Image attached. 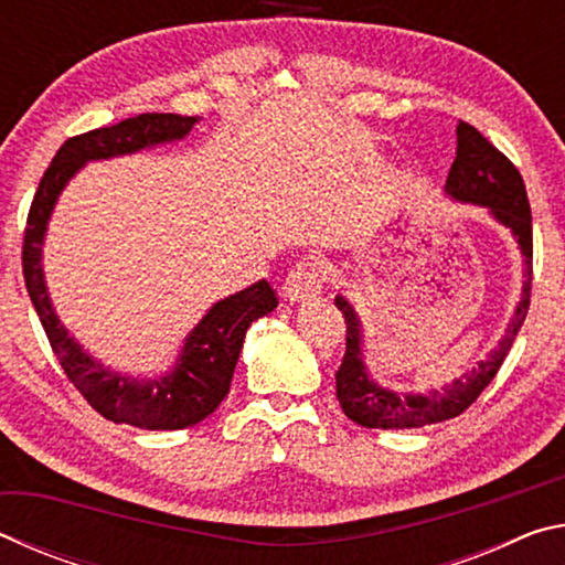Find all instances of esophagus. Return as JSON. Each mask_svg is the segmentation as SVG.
I'll use <instances>...</instances> for the list:
<instances>
[{"mask_svg": "<svg viewBox=\"0 0 565 565\" xmlns=\"http://www.w3.org/2000/svg\"><path fill=\"white\" fill-rule=\"evenodd\" d=\"M327 286V269L317 259H303L284 279V296L289 301H306L319 296Z\"/></svg>", "mask_w": 565, "mask_h": 565, "instance_id": "1", "label": "esophagus"}]
</instances>
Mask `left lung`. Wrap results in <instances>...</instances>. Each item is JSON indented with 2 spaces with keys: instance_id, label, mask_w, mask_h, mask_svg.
<instances>
[{
  "instance_id": "8db88e82",
  "label": "left lung",
  "mask_w": 565,
  "mask_h": 565,
  "mask_svg": "<svg viewBox=\"0 0 565 565\" xmlns=\"http://www.w3.org/2000/svg\"><path fill=\"white\" fill-rule=\"evenodd\" d=\"M456 134L458 147L446 179V191L458 202L489 206L491 214L519 238L525 266H529L523 281V299L513 313L509 329H505L499 349L489 359L478 363V369H473L471 374L454 381V386L431 391V394L424 396L396 394V391L376 386L369 379L366 366L361 361V323L349 301L337 296V306L343 313V321H347V351H343L341 366L337 371V398L343 414L366 428H418L463 414L481 396V391L491 384L493 376L499 374L503 359L509 356L513 341L523 327L525 313H529L533 281V226L521 171L468 121H458Z\"/></svg>"
}]
</instances>
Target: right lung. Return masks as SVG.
I'll list each match as a JSON object with an SVG mask.
<instances>
[{"label": "right lung", "instance_id": "right-lung-1", "mask_svg": "<svg viewBox=\"0 0 565 565\" xmlns=\"http://www.w3.org/2000/svg\"><path fill=\"white\" fill-rule=\"evenodd\" d=\"M196 117L179 114H139L114 127L92 129L66 139L36 186L30 214H26L22 242V274L26 294L36 309L54 356L60 359L66 379L87 398V404L114 424H131L149 431H174L194 426L214 414L232 388V376L242 353L246 329L264 313L276 309V291L262 279L228 299L212 306L202 323L189 333L174 374L159 381H137L102 369L66 337L54 317L42 276V242L46 218L66 181L84 161L129 154L161 141L186 137Z\"/></svg>", "mask_w": 565, "mask_h": 565}]
</instances>
